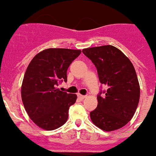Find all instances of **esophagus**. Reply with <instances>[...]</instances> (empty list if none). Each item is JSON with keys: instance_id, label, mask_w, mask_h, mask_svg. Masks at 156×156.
Masks as SVG:
<instances>
[{"instance_id": "obj_1", "label": "esophagus", "mask_w": 156, "mask_h": 156, "mask_svg": "<svg viewBox=\"0 0 156 156\" xmlns=\"http://www.w3.org/2000/svg\"><path fill=\"white\" fill-rule=\"evenodd\" d=\"M78 97H79L80 99H81V100H83V99L86 98V96H84V95H81V94H78Z\"/></svg>"}]
</instances>
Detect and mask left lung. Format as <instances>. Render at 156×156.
<instances>
[{"label": "left lung", "instance_id": "obj_1", "mask_svg": "<svg viewBox=\"0 0 156 156\" xmlns=\"http://www.w3.org/2000/svg\"><path fill=\"white\" fill-rule=\"evenodd\" d=\"M97 69L100 83L107 87L97 96V107L90 112L91 121L105 131L124 127L133 118L140 100V88L130 59L112 45L83 49Z\"/></svg>", "mask_w": 156, "mask_h": 156}]
</instances>
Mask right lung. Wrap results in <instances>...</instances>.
Listing matches in <instances>:
<instances>
[{
    "label": "right lung",
    "instance_id": "1",
    "mask_svg": "<svg viewBox=\"0 0 156 156\" xmlns=\"http://www.w3.org/2000/svg\"><path fill=\"white\" fill-rule=\"evenodd\" d=\"M81 53L80 50L46 49L28 66L22 84V100L30 119L41 128L53 130L66 122L77 95L59 90L57 86L66 82L67 69Z\"/></svg>",
    "mask_w": 156,
    "mask_h": 156
}]
</instances>
